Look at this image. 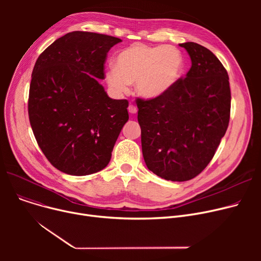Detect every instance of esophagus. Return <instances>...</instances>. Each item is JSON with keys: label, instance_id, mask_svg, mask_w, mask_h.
Wrapping results in <instances>:
<instances>
[{"label": "esophagus", "instance_id": "esophagus-1", "mask_svg": "<svg viewBox=\"0 0 261 261\" xmlns=\"http://www.w3.org/2000/svg\"><path fill=\"white\" fill-rule=\"evenodd\" d=\"M128 111H129L130 114H135L136 112H138V108H136V107L133 106V105H130V106L128 107Z\"/></svg>", "mask_w": 261, "mask_h": 261}]
</instances>
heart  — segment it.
I'll use <instances>...</instances> for the list:
<instances>
[{
  "label": "heart",
  "mask_w": 261,
  "mask_h": 261,
  "mask_svg": "<svg viewBox=\"0 0 261 261\" xmlns=\"http://www.w3.org/2000/svg\"><path fill=\"white\" fill-rule=\"evenodd\" d=\"M116 67L109 68L106 76L116 94H125L135 81V90L146 99H154L171 90L184 70V57L171 45H133L121 50L115 60Z\"/></svg>",
  "instance_id": "obj_1"
}]
</instances>
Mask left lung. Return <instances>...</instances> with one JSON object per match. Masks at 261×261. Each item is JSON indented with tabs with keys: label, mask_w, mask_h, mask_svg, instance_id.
<instances>
[{
	"label": "left lung",
	"mask_w": 261,
	"mask_h": 261,
	"mask_svg": "<svg viewBox=\"0 0 261 261\" xmlns=\"http://www.w3.org/2000/svg\"><path fill=\"white\" fill-rule=\"evenodd\" d=\"M191 60L185 78L154 99H136L143 156L162 179H194L214 158L228 127L230 89L227 72L215 55L185 42Z\"/></svg>",
	"instance_id": "8db88e82"
}]
</instances>
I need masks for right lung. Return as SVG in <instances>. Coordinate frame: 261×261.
Listing matches in <instances>:
<instances>
[{
    "mask_svg": "<svg viewBox=\"0 0 261 261\" xmlns=\"http://www.w3.org/2000/svg\"><path fill=\"white\" fill-rule=\"evenodd\" d=\"M119 38L72 32L57 39L34 66L29 116L35 138L51 165L71 175L102 170L128 121L126 99L110 98L98 79Z\"/></svg>",
    "mask_w": 261,
    "mask_h": 261,
    "instance_id": "add662e5",
    "label": "right lung"
}]
</instances>
